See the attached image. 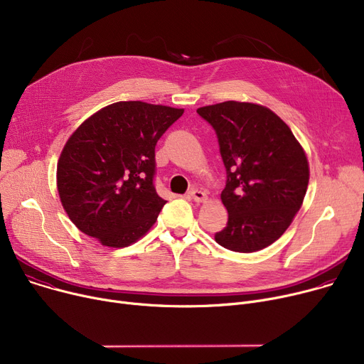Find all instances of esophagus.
Returning a JSON list of instances; mask_svg holds the SVG:
<instances>
[{"mask_svg":"<svg viewBox=\"0 0 364 364\" xmlns=\"http://www.w3.org/2000/svg\"><path fill=\"white\" fill-rule=\"evenodd\" d=\"M189 197L197 203V204H201V203H205L207 200H208V197H207V193L205 192H203L201 189H192L191 192H189Z\"/></svg>","mask_w":364,"mask_h":364,"instance_id":"obj_1","label":"esophagus"}]
</instances>
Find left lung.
I'll return each mask as SVG.
<instances>
[{"label": "left lung", "mask_w": 364, "mask_h": 364, "mask_svg": "<svg viewBox=\"0 0 364 364\" xmlns=\"http://www.w3.org/2000/svg\"><path fill=\"white\" fill-rule=\"evenodd\" d=\"M197 112L215 129L228 172L221 203L229 220L215 242L235 252H257L282 237L303 204L306 153L289 125L262 105L228 100Z\"/></svg>", "instance_id": "obj_1"}]
</instances>
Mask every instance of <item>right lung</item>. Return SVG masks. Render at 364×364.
I'll use <instances>...</instances> for the list:
<instances>
[{
  "label": "right lung",
  "mask_w": 364,
  "mask_h": 364,
  "mask_svg": "<svg viewBox=\"0 0 364 364\" xmlns=\"http://www.w3.org/2000/svg\"><path fill=\"white\" fill-rule=\"evenodd\" d=\"M183 109L139 100L107 105L68 138L57 188L70 220L103 246L127 247L143 237L161 207L154 185V149Z\"/></svg>",
  "instance_id": "obj_1"
}]
</instances>
